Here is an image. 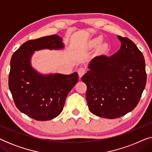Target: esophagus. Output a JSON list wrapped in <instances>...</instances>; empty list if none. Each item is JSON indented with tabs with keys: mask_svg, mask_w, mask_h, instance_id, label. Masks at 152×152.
<instances>
[{
	"mask_svg": "<svg viewBox=\"0 0 152 152\" xmlns=\"http://www.w3.org/2000/svg\"><path fill=\"white\" fill-rule=\"evenodd\" d=\"M77 72H78L79 77H80L81 78L85 74V72H86V68H83V67H81V68H80L78 69Z\"/></svg>",
	"mask_w": 152,
	"mask_h": 152,
	"instance_id": "obj_1",
	"label": "esophagus"
}]
</instances>
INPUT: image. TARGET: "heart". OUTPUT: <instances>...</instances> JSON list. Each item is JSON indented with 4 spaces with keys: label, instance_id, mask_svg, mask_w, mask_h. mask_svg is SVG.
<instances>
[{
    "label": "heart",
    "instance_id": "heart-1",
    "mask_svg": "<svg viewBox=\"0 0 152 152\" xmlns=\"http://www.w3.org/2000/svg\"><path fill=\"white\" fill-rule=\"evenodd\" d=\"M99 41H100V40H99V39H97V40H96V41H95V42H96V43H99Z\"/></svg>",
    "mask_w": 152,
    "mask_h": 152
}]
</instances>
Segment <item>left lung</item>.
Returning a JSON list of instances; mask_svg holds the SVG:
<instances>
[{"instance_id":"obj_1","label":"left lung","mask_w":152,"mask_h":152,"mask_svg":"<svg viewBox=\"0 0 152 152\" xmlns=\"http://www.w3.org/2000/svg\"><path fill=\"white\" fill-rule=\"evenodd\" d=\"M121 47L107 57L91 60L89 70L82 77L86 84L88 109L99 117L114 119L136 107L147 82L145 61L136 45L126 37L118 36Z\"/></svg>"}]
</instances>
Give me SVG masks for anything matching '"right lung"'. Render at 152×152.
Segmentation results:
<instances>
[{
	"label": "right lung",
	"mask_w": 152,
	"mask_h": 152,
	"mask_svg": "<svg viewBox=\"0 0 152 152\" xmlns=\"http://www.w3.org/2000/svg\"><path fill=\"white\" fill-rule=\"evenodd\" d=\"M58 35L30 40L15 51L10 61L9 88L20 111L40 121L53 119L63 110L66 98L78 82L77 72L42 75L32 67L34 51L64 48Z\"/></svg>",
	"instance_id": "add662e5"
}]
</instances>
